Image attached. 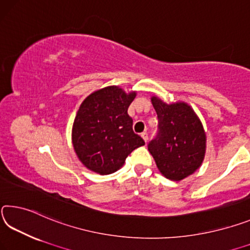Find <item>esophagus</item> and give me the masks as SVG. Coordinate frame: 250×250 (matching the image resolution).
Wrapping results in <instances>:
<instances>
[{"label":"esophagus","mask_w":250,"mask_h":250,"mask_svg":"<svg viewBox=\"0 0 250 250\" xmlns=\"http://www.w3.org/2000/svg\"><path fill=\"white\" fill-rule=\"evenodd\" d=\"M141 136L143 137V140H144L145 142L148 141V134H147L146 132H143V133L141 134Z\"/></svg>","instance_id":"obj_1"}]
</instances>
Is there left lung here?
<instances>
[{
	"label": "left lung",
	"instance_id": "8db88e82",
	"mask_svg": "<svg viewBox=\"0 0 250 250\" xmlns=\"http://www.w3.org/2000/svg\"><path fill=\"white\" fill-rule=\"evenodd\" d=\"M158 117V133L148 150L161 173L182 181L197 170L205 157L206 134L194 109L184 102L166 104L152 97Z\"/></svg>",
	"mask_w": 250,
	"mask_h": 250
}]
</instances>
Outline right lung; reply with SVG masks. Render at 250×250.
I'll list each match as a JSON object with an SVG mask.
<instances>
[{
  "instance_id": "1",
  "label": "right lung",
  "mask_w": 250,
  "mask_h": 250,
  "mask_svg": "<svg viewBox=\"0 0 250 250\" xmlns=\"http://www.w3.org/2000/svg\"><path fill=\"white\" fill-rule=\"evenodd\" d=\"M136 92L107 86L88 95L81 104L72 129V143L80 161L101 175L115 173L137 147L145 145L133 130L127 114Z\"/></svg>"
}]
</instances>
